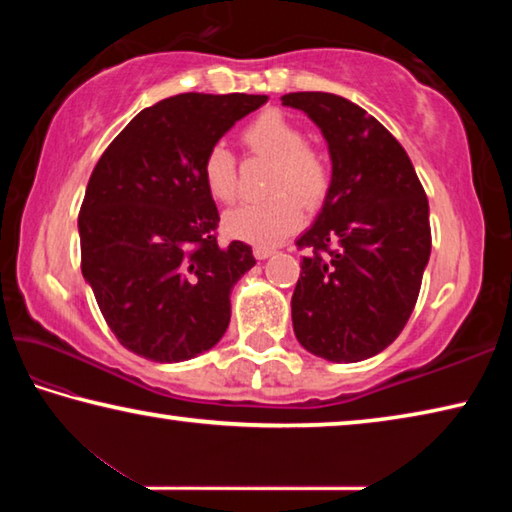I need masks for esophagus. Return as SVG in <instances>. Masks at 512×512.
<instances>
[{
    "mask_svg": "<svg viewBox=\"0 0 512 512\" xmlns=\"http://www.w3.org/2000/svg\"><path fill=\"white\" fill-rule=\"evenodd\" d=\"M255 257L257 259H266V257H271L273 255V248H266V246H255Z\"/></svg>",
    "mask_w": 512,
    "mask_h": 512,
    "instance_id": "obj_1",
    "label": "esophagus"
}]
</instances>
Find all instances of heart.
Segmentation results:
<instances>
[{
  "mask_svg": "<svg viewBox=\"0 0 512 512\" xmlns=\"http://www.w3.org/2000/svg\"><path fill=\"white\" fill-rule=\"evenodd\" d=\"M246 149L271 160L264 201L237 205L225 212L223 232L255 246H275L296 232L302 223V206L316 210L332 187V164L327 155L307 142L298 121L280 110H264L241 131ZM201 178L214 201L232 203L237 196V164L221 144L205 151Z\"/></svg>",
  "mask_w": 512,
  "mask_h": 512,
  "instance_id": "b5f03b06",
  "label": "heart"
}]
</instances>
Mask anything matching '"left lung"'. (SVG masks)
Returning <instances> with one entry per match:
<instances>
[{
    "label": "left lung",
    "mask_w": 512,
    "mask_h": 512,
    "mask_svg": "<svg viewBox=\"0 0 512 512\" xmlns=\"http://www.w3.org/2000/svg\"><path fill=\"white\" fill-rule=\"evenodd\" d=\"M320 128L332 187L296 246L309 250L291 298L296 339L316 357L354 363L391 345L418 302L431 253L429 201L402 144L329 92H291Z\"/></svg>",
    "instance_id": "8db88e82"
}]
</instances>
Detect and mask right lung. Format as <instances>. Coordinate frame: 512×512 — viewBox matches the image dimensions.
Segmentation results:
<instances>
[{"label": "right lung", "instance_id": "right-lung-1", "mask_svg": "<svg viewBox=\"0 0 512 512\" xmlns=\"http://www.w3.org/2000/svg\"><path fill=\"white\" fill-rule=\"evenodd\" d=\"M266 99L176 94L135 115L99 158L79 212L81 271L126 350L178 363L228 329L230 291L255 257L244 241H216L201 162Z\"/></svg>", "mask_w": 512, "mask_h": 512}]
</instances>
